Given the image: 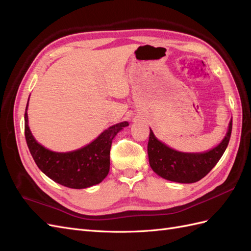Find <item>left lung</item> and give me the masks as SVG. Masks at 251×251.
Masks as SVG:
<instances>
[{
	"label": "left lung",
	"mask_w": 251,
	"mask_h": 251,
	"mask_svg": "<svg viewBox=\"0 0 251 251\" xmlns=\"http://www.w3.org/2000/svg\"><path fill=\"white\" fill-rule=\"evenodd\" d=\"M232 119L222 141L218 146L201 153H185L174 150L159 140L150 128L148 143L149 162L158 176L178 183H194L215 168L228 146Z\"/></svg>",
	"instance_id": "1"
}]
</instances>
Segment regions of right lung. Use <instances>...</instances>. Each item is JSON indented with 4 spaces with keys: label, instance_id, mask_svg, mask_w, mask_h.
Masks as SVG:
<instances>
[{
    "label": "right lung",
    "instance_id": "1",
    "mask_svg": "<svg viewBox=\"0 0 251 251\" xmlns=\"http://www.w3.org/2000/svg\"><path fill=\"white\" fill-rule=\"evenodd\" d=\"M29 102V100H28ZM28 102L25 111V137L33 160L39 169L60 185L87 188L108 176L110 150L115 136L128 126L127 121L113 125L87 146L71 151H54L36 141L28 125Z\"/></svg>",
    "mask_w": 251,
    "mask_h": 251
}]
</instances>
